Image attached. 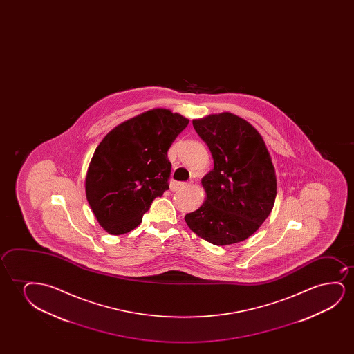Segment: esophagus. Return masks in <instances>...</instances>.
I'll return each mask as SVG.
<instances>
[{
	"instance_id": "obj_1",
	"label": "esophagus",
	"mask_w": 354,
	"mask_h": 354,
	"mask_svg": "<svg viewBox=\"0 0 354 354\" xmlns=\"http://www.w3.org/2000/svg\"><path fill=\"white\" fill-rule=\"evenodd\" d=\"M189 185H191V183H175L174 185H173V189H185V187H189Z\"/></svg>"
}]
</instances>
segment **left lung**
Instances as JSON below:
<instances>
[{
	"mask_svg": "<svg viewBox=\"0 0 354 354\" xmlns=\"http://www.w3.org/2000/svg\"><path fill=\"white\" fill-rule=\"evenodd\" d=\"M208 145L214 168L202 179L205 202L185 221L215 245L242 242L257 232L274 205L277 179L260 133L230 112L192 121Z\"/></svg>",
	"mask_w": 354,
	"mask_h": 354,
	"instance_id": "8db88e82",
	"label": "left lung"
}]
</instances>
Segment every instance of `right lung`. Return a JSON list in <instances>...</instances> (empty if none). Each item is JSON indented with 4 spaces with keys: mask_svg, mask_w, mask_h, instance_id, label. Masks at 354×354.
Masks as SVG:
<instances>
[{
    "mask_svg": "<svg viewBox=\"0 0 354 354\" xmlns=\"http://www.w3.org/2000/svg\"><path fill=\"white\" fill-rule=\"evenodd\" d=\"M189 120L153 109L113 128L99 144L86 175V196L106 232L139 226L156 197L169 189L168 150Z\"/></svg>",
    "mask_w": 354,
    "mask_h": 354,
    "instance_id": "obj_1",
    "label": "right lung"
}]
</instances>
